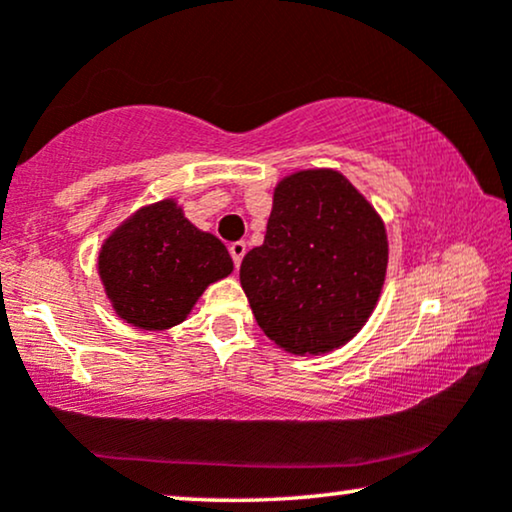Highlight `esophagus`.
<instances>
[{
    "mask_svg": "<svg viewBox=\"0 0 512 512\" xmlns=\"http://www.w3.org/2000/svg\"><path fill=\"white\" fill-rule=\"evenodd\" d=\"M228 249H230V256H233L235 268H240L242 258H244V254H247V244H244V242H233Z\"/></svg>",
    "mask_w": 512,
    "mask_h": 512,
    "instance_id": "1",
    "label": "esophagus"
}]
</instances>
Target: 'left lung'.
I'll return each mask as SVG.
<instances>
[{
  "mask_svg": "<svg viewBox=\"0 0 512 512\" xmlns=\"http://www.w3.org/2000/svg\"><path fill=\"white\" fill-rule=\"evenodd\" d=\"M389 242L375 207L335 170H300L275 186L268 230L240 265L263 333L284 352L328 354L361 331L387 277Z\"/></svg>",
  "mask_w": 512,
  "mask_h": 512,
  "instance_id": "obj_1",
  "label": "left lung"
}]
</instances>
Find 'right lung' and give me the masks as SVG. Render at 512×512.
Wrapping results in <instances>:
<instances>
[{
    "label": "right lung",
    "instance_id": "right-lung-1",
    "mask_svg": "<svg viewBox=\"0 0 512 512\" xmlns=\"http://www.w3.org/2000/svg\"><path fill=\"white\" fill-rule=\"evenodd\" d=\"M97 270L118 317L165 331L191 314L209 284L233 272V258L167 198L137 209L104 240Z\"/></svg>",
    "mask_w": 512,
    "mask_h": 512
}]
</instances>
